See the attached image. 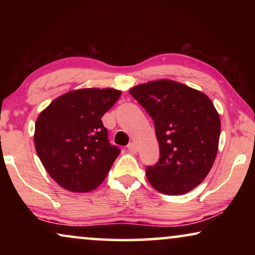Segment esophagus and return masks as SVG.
Instances as JSON below:
<instances>
[{
    "label": "esophagus",
    "mask_w": 255,
    "mask_h": 255,
    "mask_svg": "<svg viewBox=\"0 0 255 255\" xmlns=\"http://www.w3.org/2000/svg\"><path fill=\"white\" fill-rule=\"evenodd\" d=\"M128 148L131 153H137V151H138V147H137V145H135V142H130V144L128 145Z\"/></svg>",
    "instance_id": "34e87169"
}]
</instances>
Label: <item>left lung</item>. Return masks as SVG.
Returning <instances> with one entry per match:
<instances>
[{"label": "left lung", "mask_w": 255, "mask_h": 255, "mask_svg": "<svg viewBox=\"0 0 255 255\" xmlns=\"http://www.w3.org/2000/svg\"><path fill=\"white\" fill-rule=\"evenodd\" d=\"M130 94L154 121L160 158L146 168L148 182L165 195L189 193L207 177L217 155L221 118L214 103L167 79L135 86Z\"/></svg>", "instance_id": "1"}]
</instances>
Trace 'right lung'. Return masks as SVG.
<instances>
[{
  "label": "right lung",
  "instance_id": "1",
  "mask_svg": "<svg viewBox=\"0 0 255 255\" xmlns=\"http://www.w3.org/2000/svg\"><path fill=\"white\" fill-rule=\"evenodd\" d=\"M113 88H85L59 96L37 118L34 146L59 186L87 193L100 186L121 149L111 146L101 117L120 99Z\"/></svg>",
  "mask_w": 255,
  "mask_h": 255
}]
</instances>
